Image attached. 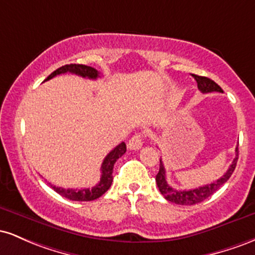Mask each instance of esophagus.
<instances>
[{
    "mask_svg": "<svg viewBox=\"0 0 255 255\" xmlns=\"http://www.w3.org/2000/svg\"><path fill=\"white\" fill-rule=\"evenodd\" d=\"M142 135L140 133H137V134H135V135L134 136H131L130 137V140L129 141H128V148H129V150H139V148H141V146H142Z\"/></svg>",
    "mask_w": 255,
    "mask_h": 255,
    "instance_id": "obj_1",
    "label": "esophagus"
}]
</instances>
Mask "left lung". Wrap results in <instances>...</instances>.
<instances>
[{
	"label": "left lung",
	"mask_w": 255,
	"mask_h": 255,
	"mask_svg": "<svg viewBox=\"0 0 255 255\" xmlns=\"http://www.w3.org/2000/svg\"><path fill=\"white\" fill-rule=\"evenodd\" d=\"M192 77L195 79V81H197L198 84V89L203 93L223 92V90H222L221 87L215 83V81L211 80V79L206 77H199V75H195V74H192ZM235 152H236V157L234 158L233 163H231L229 169H228L227 172H225L223 176L218 178L216 182L205 184L203 187L191 189V191H177V189H174L171 186H169L168 182H166L164 165H163L162 158H160L159 171H158L156 176L158 189H159V192L162 193L163 197H164L168 201H170V203H174L177 205H194V204L201 203V201H204L205 199L211 197L213 193L218 191V189L221 188V187L223 186L228 180H229L231 174H233L234 170H235L236 163H238V159H239V145L238 147H236Z\"/></svg>",
	"instance_id": "8db88e82"
}]
</instances>
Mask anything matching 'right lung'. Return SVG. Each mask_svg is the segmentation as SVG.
I'll return each instance as SVG.
<instances>
[{
	"instance_id": "1",
	"label": "right lung",
	"mask_w": 255,
	"mask_h": 255,
	"mask_svg": "<svg viewBox=\"0 0 255 255\" xmlns=\"http://www.w3.org/2000/svg\"><path fill=\"white\" fill-rule=\"evenodd\" d=\"M64 73H72V74L80 75L83 78H89V79H97L99 78V72L97 69L92 68L90 66H85V64H64V66L60 67V68L56 69L55 72H52L48 78L44 81L50 80L54 77H56L58 74H64ZM126 147L125 142H121L116 146L114 150H111L108 156L104 158L103 163H102L101 170H102V176L101 181H99L98 184H96L93 188H83V189H64L62 187H56L50 184L51 188L54 189L55 192L58 193L62 197L69 199V200L73 201H91L95 200V199H98L99 197L104 194L108 189L110 188L111 183H113V170H114V164H115L116 160L119 159L120 157H122V154H125Z\"/></svg>"
}]
</instances>
